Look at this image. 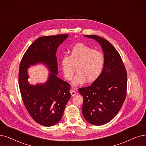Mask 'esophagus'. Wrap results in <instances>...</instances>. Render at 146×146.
<instances>
[{"label": "esophagus", "instance_id": "34e87169", "mask_svg": "<svg viewBox=\"0 0 146 146\" xmlns=\"http://www.w3.org/2000/svg\"><path fill=\"white\" fill-rule=\"evenodd\" d=\"M71 94L72 96H74L77 94V92H76V91H75L74 90H71Z\"/></svg>", "mask_w": 146, "mask_h": 146}]
</instances>
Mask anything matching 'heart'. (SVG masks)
Here are the masks:
<instances>
[{"label": "heart", "mask_w": 146, "mask_h": 146, "mask_svg": "<svg viewBox=\"0 0 146 146\" xmlns=\"http://www.w3.org/2000/svg\"><path fill=\"white\" fill-rule=\"evenodd\" d=\"M105 58L101 52L96 51L83 44L75 45L69 56H64L61 59V66L64 76L71 80L75 72L72 84L76 86L87 80L91 83L95 81L102 73Z\"/></svg>", "instance_id": "obj_1"}]
</instances>
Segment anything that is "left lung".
<instances>
[{"mask_svg":"<svg viewBox=\"0 0 146 146\" xmlns=\"http://www.w3.org/2000/svg\"><path fill=\"white\" fill-rule=\"evenodd\" d=\"M84 36L95 39L104 53L100 76L90 86L78 89L83 96L84 119L90 124L100 126L111 120L123 106L126 96L127 72L119 52L107 40L96 35Z\"/></svg>","mask_w":146,"mask_h":146,"instance_id":"left-lung-1","label":"left lung"}]
</instances>
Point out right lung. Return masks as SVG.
<instances>
[{
    "label": "right lung",
    "instance_id": "obj_1",
    "mask_svg": "<svg viewBox=\"0 0 146 146\" xmlns=\"http://www.w3.org/2000/svg\"><path fill=\"white\" fill-rule=\"evenodd\" d=\"M68 35L42 36L32 43L23 56L19 75V87L25 107L38 123L51 126L59 122L71 98L69 84L57 77L58 46ZM37 63L47 66L50 72L44 84H29L27 69Z\"/></svg>",
    "mask_w": 146,
    "mask_h": 146
}]
</instances>
